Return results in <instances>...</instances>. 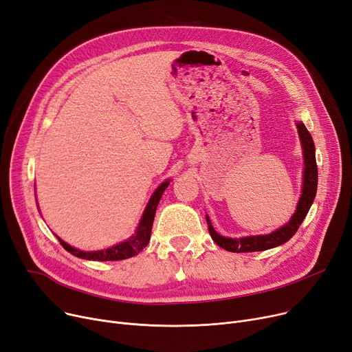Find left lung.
<instances>
[{
  "instance_id": "obj_1",
  "label": "left lung",
  "mask_w": 352,
  "mask_h": 352,
  "mask_svg": "<svg viewBox=\"0 0 352 352\" xmlns=\"http://www.w3.org/2000/svg\"><path fill=\"white\" fill-rule=\"evenodd\" d=\"M297 131L300 135L301 146H302V155H304V173H302V188H301V197L298 199L297 208L292 214L291 219L285 226L281 228L275 230L270 234L263 235H248L243 238H231L219 235L212 224L208 215L207 224L211 238L214 243L231 252H254V251H265L274 247H278L281 244H285L291 236L297 232L300 228L304 218L307 217L314 198L317 194V184H318V168H317V161H316V145H314L312 137L308 133V129L302 122H297Z\"/></svg>"
}]
</instances>
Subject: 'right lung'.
I'll return each mask as SVG.
<instances>
[{
    "mask_svg": "<svg viewBox=\"0 0 352 352\" xmlns=\"http://www.w3.org/2000/svg\"><path fill=\"white\" fill-rule=\"evenodd\" d=\"M170 181L171 179H165L157 187V190L151 195L150 201H148V204L142 212V217L140 219V224H138L135 234L131 238H128L126 241L116 244L107 250H100V251H81L78 248L71 247L69 244L63 241L60 236H57L60 244L72 255L82 258V260H88V261H120V260H125V258H131V256L137 255L140 251H142L146 247L148 243H150L155 211H157V207L160 204V199H161L164 191L166 190V187L170 186Z\"/></svg>",
    "mask_w": 352,
    "mask_h": 352,
    "instance_id": "obj_1",
    "label": "right lung"
}]
</instances>
